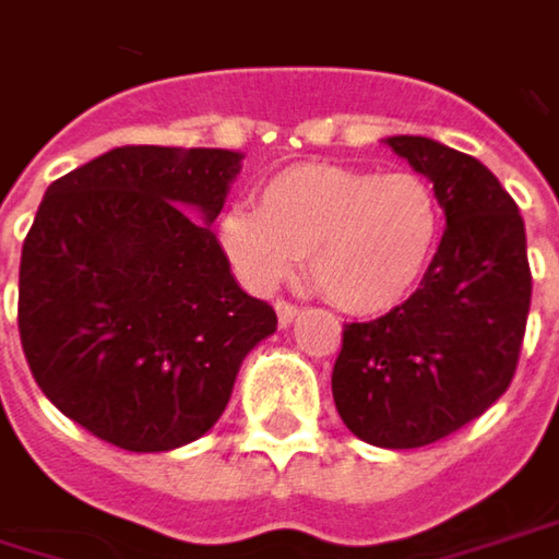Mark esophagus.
<instances>
[{"instance_id": "esophagus-1", "label": "esophagus", "mask_w": 559, "mask_h": 559, "mask_svg": "<svg viewBox=\"0 0 559 559\" xmlns=\"http://www.w3.org/2000/svg\"><path fill=\"white\" fill-rule=\"evenodd\" d=\"M275 312H278L281 329H287V325L300 316V307H297V304H290V300H275Z\"/></svg>"}]
</instances>
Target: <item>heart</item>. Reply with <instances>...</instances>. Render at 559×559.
I'll return each mask as SVG.
<instances>
[{
  "label": "heart",
  "instance_id": "b5f03b06",
  "mask_svg": "<svg viewBox=\"0 0 559 559\" xmlns=\"http://www.w3.org/2000/svg\"><path fill=\"white\" fill-rule=\"evenodd\" d=\"M443 212L420 174L297 164L259 186V205L227 209L217 240L255 287L287 281L307 259L312 284L354 316L405 304L427 275Z\"/></svg>",
  "mask_w": 559,
  "mask_h": 559
}]
</instances>
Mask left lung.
Masks as SVG:
<instances>
[{"label":"left lung","mask_w":559,"mask_h":559,"mask_svg":"<svg viewBox=\"0 0 559 559\" xmlns=\"http://www.w3.org/2000/svg\"><path fill=\"white\" fill-rule=\"evenodd\" d=\"M385 142L433 182L445 230L405 304L345 325L332 395L364 443L417 449L462 430L509 389L532 269L522 214L480 160L420 135Z\"/></svg>","instance_id":"left-lung-1"}]
</instances>
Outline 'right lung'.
Here are the masks:
<instances>
[{"mask_svg": "<svg viewBox=\"0 0 559 559\" xmlns=\"http://www.w3.org/2000/svg\"><path fill=\"white\" fill-rule=\"evenodd\" d=\"M237 170V151L122 145L50 182L21 249L17 332L44 395L97 440H199L275 332L212 234Z\"/></svg>", "mask_w": 559, "mask_h": 559, "instance_id": "1", "label": "right lung"}]
</instances>
